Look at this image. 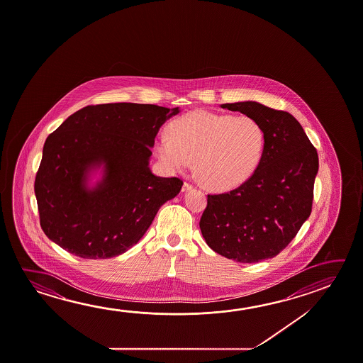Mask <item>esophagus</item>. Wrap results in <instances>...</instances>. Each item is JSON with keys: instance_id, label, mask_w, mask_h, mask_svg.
Returning <instances> with one entry per match:
<instances>
[{"instance_id": "esophagus-1", "label": "esophagus", "mask_w": 363, "mask_h": 363, "mask_svg": "<svg viewBox=\"0 0 363 363\" xmlns=\"http://www.w3.org/2000/svg\"><path fill=\"white\" fill-rule=\"evenodd\" d=\"M194 186L190 184V182H184V186H182V192H184V191H189L192 189Z\"/></svg>"}]
</instances>
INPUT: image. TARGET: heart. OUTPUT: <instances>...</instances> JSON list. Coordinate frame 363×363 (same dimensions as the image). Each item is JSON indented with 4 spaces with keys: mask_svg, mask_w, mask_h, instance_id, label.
Returning <instances> with one entry per match:
<instances>
[{
    "mask_svg": "<svg viewBox=\"0 0 363 363\" xmlns=\"http://www.w3.org/2000/svg\"><path fill=\"white\" fill-rule=\"evenodd\" d=\"M168 137L155 140V153L169 171L194 172L208 190L237 189L255 174L264 152V131L243 115L196 110L173 120Z\"/></svg>",
    "mask_w": 363,
    "mask_h": 363,
    "instance_id": "b5f03b06",
    "label": "heart"
}]
</instances>
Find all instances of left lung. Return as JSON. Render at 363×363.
<instances>
[{"mask_svg":"<svg viewBox=\"0 0 363 363\" xmlns=\"http://www.w3.org/2000/svg\"><path fill=\"white\" fill-rule=\"evenodd\" d=\"M221 107L261 124L264 152L247 182L208 195L200 219L202 237L211 250L233 261L269 259L285 250L311 214L318 153L291 113L255 101Z\"/></svg>","mask_w":363,"mask_h":363,"instance_id":"8db88e82","label":"left lung"}]
</instances>
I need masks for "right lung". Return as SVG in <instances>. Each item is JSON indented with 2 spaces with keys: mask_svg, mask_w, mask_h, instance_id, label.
<instances>
[{
  "mask_svg": "<svg viewBox=\"0 0 363 363\" xmlns=\"http://www.w3.org/2000/svg\"><path fill=\"white\" fill-rule=\"evenodd\" d=\"M179 113L119 102L89 105L63 121L45 140L34 184L45 235L87 259L119 256L137 244L184 184L149 168L160 128ZM100 165L102 181L89 189V171Z\"/></svg>",
  "mask_w": 363,
  "mask_h": 363,
  "instance_id": "obj_1",
  "label": "right lung"
}]
</instances>
